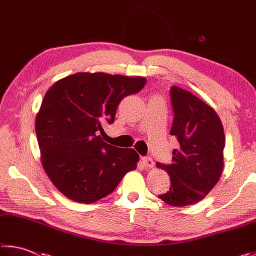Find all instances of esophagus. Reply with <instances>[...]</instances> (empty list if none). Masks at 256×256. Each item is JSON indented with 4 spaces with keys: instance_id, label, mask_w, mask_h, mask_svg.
Wrapping results in <instances>:
<instances>
[{
    "instance_id": "34e87169",
    "label": "esophagus",
    "mask_w": 256,
    "mask_h": 256,
    "mask_svg": "<svg viewBox=\"0 0 256 256\" xmlns=\"http://www.w3.org/2000/svg\"><path fill=\"white\" fill-rule=\"evenodd\" d=\"M142 164H144V166L146 168H154V162L152 160V158H150V157L142 158Z\"/></svg>"
}]
</instances>
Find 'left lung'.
I'll list each match as a JSON object with an SVG mask.
<instances>
[{"instance_id":"1","label":"left lung","mask_w":256,"mask_h":256,"mask_svg":"<svg viewBox=\"0 0 256 256\" xmlns=\"http://www.w3.org/2000/svg\"><path fill=\"white\" fill-rule=\"evenodd\" d=\"M174 120L170 136L180 144L170 164L157 162L170 177L159 198L172 206L201 201L214 188L224 168V133L219 116L208 104L180 86L170 89Z\"/></svg>"}]
</instances>
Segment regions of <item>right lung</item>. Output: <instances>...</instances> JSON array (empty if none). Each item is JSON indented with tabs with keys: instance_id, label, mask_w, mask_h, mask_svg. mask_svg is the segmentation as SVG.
<instances>
[{
	"instance_id": "right-lung-1",
	"label": "right lung",
	"mask_w": 256,
	"mask_h": 256,
	"mask_svg": "<svg viewBox=\"0 0 256 256\" xmlns=\"http://www.w3.org/2000/svg\"><path fill=\"white\" fill-rule=\"evenodd\" d=\"M146 82L142 76L79 72L47 90L34 125L42 164L70 200H100L136 168V151L108 144L98 134L104 124L114 122L120 100L140 92Z\"/></svg>"
}]
</instances>
